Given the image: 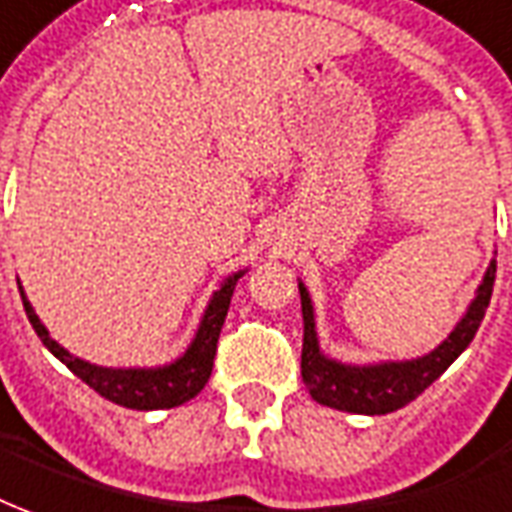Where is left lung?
Masks as SVG:
<instances>
[{
	"label": "left lung",
	"instance_id": "left-lung-1",
	"mask_svg": "<svg viewBox=\"0 0 512 512\" xmlns=\"http://www.w3.org/2000/svg\"><path fill=\"white\" fill-rule=\"evenodd\" d=\"M493 281H496V262H491V267H488V273L479 284L477 298L468 306L463 320L457 323V329L451 331L432 354L410 359V362H384V365H368V368L340 365V362L320 354L312 301H309L306 287L298 284L303 312L301 376L309 396L323 407L357 412V415H387V412L401 410L404 404H410L412 398L421 396L426 387L435 382L474 340L479 323L485 317V309L491 303Z\"/></svg>",
	"mask_w": 512,
	"mask_h": 512
}]
</instances>
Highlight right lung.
<instances>
[{"label": "right lung", "instance_id": "1", "mask_svg": "<svg viewBox=\"0 0 512 512\" xmlns=\"http://www.w3.org/2000/svg\"><path fill=\"white\" fill-rule=\"evenodd\" d=\"M239 276L242 273L231 276L220 290L214 292L209 309L203 315V323L197 329L195 343L189 345V351L178 362L155 370L97 368V365H88L83 359L72 357L66 348H61L49 337V331L44 329V323L38 320L33 306L24 295H21V301H24V312L30 317L35 334L41 337V343L47 345L49 351L61 359L77 379H83L91 390H97L102 398L114 401L119 407H128V410H169V407H178V404H186L189 398H195L209 382L211 368H214V354H217V340H220L222 323H225V315H228L231 295H234Z\"/></svg>", "mask_w": 512, "mask_h": 512}]
</instances>
